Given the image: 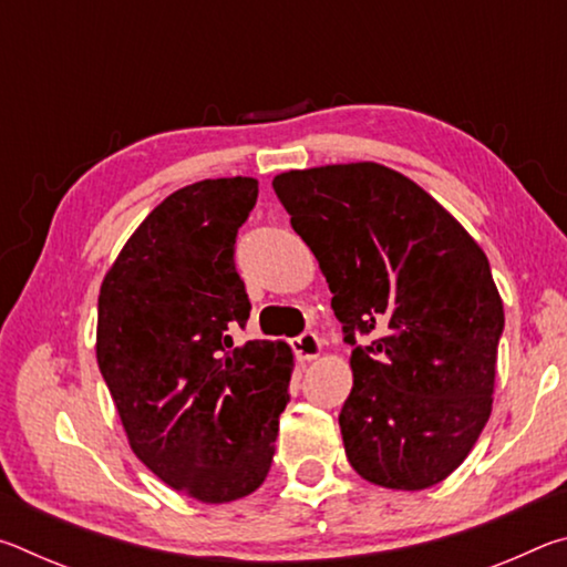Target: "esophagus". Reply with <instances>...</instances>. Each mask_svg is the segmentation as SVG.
I'll use <instances>...</instances> for the list:
<instances>
[{
	"label": "esophagus",
	"mask_w": 567,
	"mask_h": 567,
	"mask_svg": "<svg viewBox=\"0 0 567 567\" xmlns=\"http://www.w3.org/2000/svg\"><path fill=\"white\" fill-rule=\"evenodd\" d=\"M290 344H292L295 358L300 360V362H305V360H315V358H318V354L322 352L320 338H318V334H315V332H302V334H297V338H292V340H290Z\"/></svg>",
	"instance_id": "esophagus-1"
}]
</instances>
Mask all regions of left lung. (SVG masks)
Returning <instances> with one entry per match:
<instances>
[{
  "label": "left lung",
  "mask_w": 567,
  "mask_h": 567,
  "mask_svg": "<svg viewBox=\"0 0 567 567\" xmlns=\"http://www.w3.org/2000/svg\"><path fill=\"white\" fill-rule=\"evenodd\" d=\"M272 189L352 348L340 410L350 465L392 491L437 485L491 417L505 315L485 252L425 189L375 162L292 169Z\"/></svg>",
  "instance_id": "obj_1"
}]
</instances>
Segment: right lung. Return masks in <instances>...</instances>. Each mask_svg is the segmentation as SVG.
I'll return each instance as SVG.
<instances>
[{
  "mask_svg": "<svg viewBox=\"0 0 567 567\" xmlns=\"http://www.w3.org/2000/svg\"><path fill=\"white\" fill-rule=\"evenodd\" d=\"M255 203L252 177L172 192L100 290L97 362L134 455L203 503L262 485L290 402V348L233 342L249 318L235 243Z\"/></svg>",
  "mask_w": 567,
  "mask_h": 567,
  "instance_id": "right-lung-1",
  "label": "right lung"
}]
</instances>
